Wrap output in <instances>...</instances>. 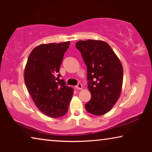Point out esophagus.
Segmentation results:
<instances>
[{
    "instance_id": "1",
    "label": "esophagus",
    "mask_w": 152,
    "mask_h": 152,
    "mask_svg": "<svg viewBox=\"0 0 152 152\" xmlns=\"http://www.w3.org/2000/svg\"><path fill=\"white\" fill-rule=\"evenodd\" d=\"M75 88L77 89H79V90H82V84L79 83V84L75 86Z\"/></svg>"
}]
</instances>
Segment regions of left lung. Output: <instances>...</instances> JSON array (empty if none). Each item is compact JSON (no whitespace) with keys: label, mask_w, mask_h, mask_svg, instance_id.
<instances>
[{"label":"left lung","mask_w":152,"mask_h":152,"mask_svg":"<svg viewBox=\"0 0 152 152\" xmlns=\"http://www.w3.org/2000/svg\"><path fill=\"white\" fill-rule=\"evenodd\" d=\"M75 46L87 66L91 99L85 108L95 115H104L113 107L121 94L123 82L121 61L105 41H79Z\"/></svg>","instance_id":"8db88e82"}]
</instances>
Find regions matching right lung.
Returning a JSON list of instances; mask_svg holds the SVG:
<instances>
[{
	"mask_svg": "<svg viewBox=\"0 0 152 152\" xmlns=\"http://www.w3.org/2000/svg\"><path fill=\"white\" fill-rule=\"evenodd\" d=\"M70 41L41 44L31 52L24 70L25 84L39 111L51 118L67 113L73 88L60 80L59 68Z\"/></svg>",
	"mask_w": 152,
	"mask_h": 152,
	"instance_id": "add662e5",
	"label": "right lung"
}]
</instances>
